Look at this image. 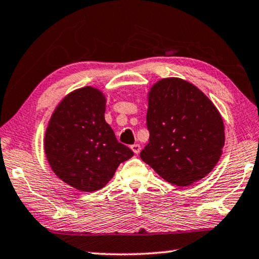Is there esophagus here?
Masks as SVG:
<instances>
[{
	"instance_id": "obj_1",
	"label": "esophagus",
	"mask_w": 259,
	"mask_h": 259,
	"mask_svg": "<svg viewBox=\"0 0 259 259\" xmlns=\"http://www.w3.org/2000/svg\"><path fill=\"white\" fill-rule=\"evenodd\" d=\"M130 148H131V150H133V151L135 152V153H140L141 152V145L140 144H133V145H131L130 146Z\"/></svg>"
}]
</instances>
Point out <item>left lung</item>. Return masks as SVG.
Here are the masks:
<instances>
[{"label": "left lung", "instance_id": "obj_1", "mask_svg": "<svg viewBox=\"0 0 259 259\" xmlns=\"http://www.w3.org/2000/svg\"><path fill=\"white\" fill-rule=\"evenodd\" d=\"M149 143L142 160L167 183L188 186L218 164L225 124L214 103L179 78L161 79L149 92Z\"/></svg>", "mask_w": 259, "mask_h": 259}]
</instances>
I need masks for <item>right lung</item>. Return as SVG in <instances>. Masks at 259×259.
<instances>
[{"label": "right lung", "instance_id": "1", "mask_svg": "<svg viewBox=\"0 0 259 259\" xmlns=\"http://www.w3.org/2000/svg\"><path fill=\"white\" fill-rule=\"evenodd\" d=\"M102 92L83 87L65 96L50 119L44 148L58 178L82 192L101 190L134 152L105 119Z\"/></svg>", "mask_w": 259, "mask_h": 259}]
</instances>
